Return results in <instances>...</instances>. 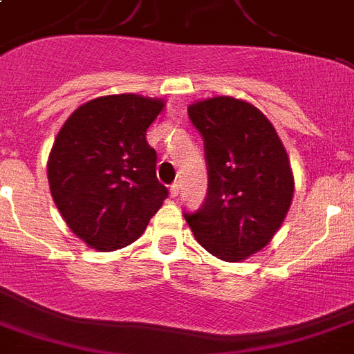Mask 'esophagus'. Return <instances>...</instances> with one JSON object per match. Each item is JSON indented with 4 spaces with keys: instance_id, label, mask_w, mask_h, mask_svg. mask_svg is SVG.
I'll use <instances>...</instances> for the list:
<instances>
[{
    "instance_id": "34e87169",
    "label": "esophagus",
    "mask_w": 354,
    "mask_h": 354,
    "mask_svg": "<svg viewBox=\"0 0 354 354\" xmlns=\"http://www.w3.org/2000/svg\"><path fill=\"white\" fill-rule=\"evenodd\" d=\"M178 193H180V183L174 182L171 185V189H169V194H171V198H176Z\"/></svg>"
}]
</instances>
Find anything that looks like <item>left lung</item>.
<instances>
[{
  "mask_svg": "<svg viewBox=\"0 0 354 354\" xmlns=\"http://www.w3.org/2000/svg\"><path fill=\"white\" fill-rule=\"evenodd\" d=\"M187 113L204 139L207 194L183 216L211 255L236 263L266 246L285 221L294 194L288 156L272 122L248 102L215 97Z\"/></svg>",
  "mask_w": 354,
  "mask_h": 354,
  "instance_id": "8db88e82",
  "label": "left lung"
}]
</instances>
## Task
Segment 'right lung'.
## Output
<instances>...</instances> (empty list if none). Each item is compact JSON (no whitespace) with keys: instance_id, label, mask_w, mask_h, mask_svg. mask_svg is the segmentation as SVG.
<instances>
[{"instance_id":"obj_1","label":"right lung","mask_w":354,"mask_h":354,"mask_svg":"<svg viewBox=\"0 0 354 354\" xmlns=\"http://www.w3.org/2000/svg\"><path fill=\"white\" fill-rule=\"evenodd\" d=\"M163 102L108 95L86 102L60 128L47 178L55 204L88 246L112 252L141 236L169 196L156 178V150L147 143Z\"/></svg>"}]
</instances>
